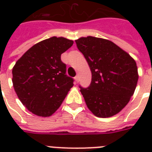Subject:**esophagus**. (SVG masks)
<instances>
[{
  "instance_id": "34e87169",
  "label": "esophagus",
  "mask_w": 152,
  "mask_h": 152,
  "mask_svg": "<svg viewBox=\"0 0 152 152\" xmlns=\"http://www.w3.org/2000/svg\"><path fill=\"white\" fill-rule=\"evenodd\" d=\"M75 80H76V83H78V81H79V76H76V77H75Z\"/></svg>"
}]
</instances>
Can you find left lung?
Here are the masks:
<instances>
[{
  "label": "left lung",
  "instance_id": "left-lung-1",
  "mask_svg": "<svg viewBox=\"0 0 152 152\" xmlns=\"http://www.w3.org/2000/svg\"><path fill=\"white\" fill-rule=\"evenodd\" d=\"M76 43L91 72L90 86H80L88 109L99 118L115 115L134 93L139 77L137 63L128 53L107 39L83 37Z\"/></svg>",
  "mask_w": 152,
  "mask_h": 152
}]
</instances>
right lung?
Returning <instances> with one entry per match:
<instances>
[{
    "instance_id": "1",
    "label": "right lung",
    "mask_w": 152,
    "mask_h": 152,
    "mask_svg": "<svg viewBox=\"0 0 152 152\" xmlns=\"http://www.w3.org/2000/svg\"><path fill=\"white\" fill-rule=\"evenodd\" d=\"M72 44L63 37L45 39L30 48L13 67L15 93L35 115H52L72 88L74 80L67 76L66 64L61 60Z\"/></svg>"
}]
</instances>
